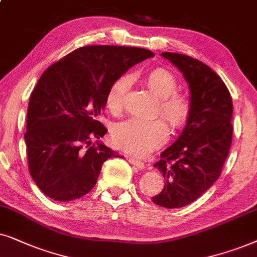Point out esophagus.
Listing matches in <instances>:
<instances>
[{"mask_svg":"<svg viewBox=\"0 0 257 257\" xmlns=\"http://www.w3.org/2000/svg\"><path fill=\"white\" fill-rule=\"evenodd\" d=\"M126 159H128L129 162L133 163V164H134V166L138 167V168H140V169H143V168H145V162H142L141 160L135 159L134 156H126Z\"/></svg>","mask_w":257,"mask_h":257,"instance_id":"1","label":"esophagus"}]
</instances>
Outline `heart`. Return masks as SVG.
I'll return each mask as SVG.
<instances>
[{"mask_svg": "<svg viewBox=\"0 0 257 257\" xmlns=\"http://www.w3.org/2000/svg\"><path fill=\"white\" fill-rule=\"evenodd\" d=\"M148 87L160 96L157 114L162 115L173 131H179L190 118V97L177 90V80L172 71L156 68L146 76ZM131 84V76L122 75L112 82L105 95V104L112 112L121 110L124 105L125 94ZM169 129L161 118H142L132 116L115 123L111 138L115 146L135 155H147L166 143Z\"/></svg>", "mask_w": 257, "mask_h": 257, "instance_id": "b5f03b06", "label": "heart"}]
</instances>
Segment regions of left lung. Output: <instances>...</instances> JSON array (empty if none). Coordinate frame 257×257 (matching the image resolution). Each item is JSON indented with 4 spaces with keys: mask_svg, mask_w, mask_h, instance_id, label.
Listing matches in <instances>:
<instances>
[{
    "mask_svg": "<svg viewBox=\"0 0 257 257\" xmlns=\"http://www.w3.org/2000/svg\"><path fill=\"white\" fill-rule=\"evenodd\" d=\"M182 71L190 88V118L180 138L154 164L164 188L152 201L181 208L197 200L221 175L232 139V101L227 85L207 64L177 53H162Z\"/></svg>",
    "mask_w": 257,
    "mask_h": 257,
    "instance_id": "left-lung-1",
    "label": "left lung"
}]
</instances>
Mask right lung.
<instances>
[{"label": "right lung", "instance_id": "obj_1", "mask_svg": "<svg viewBox=\"0 0 257 257\" xmlns=\"http://www.w3.org/2000/svg\"><path fill=\"white\" fill-rule=\"evenodd\" d=\"M153 56L143 48L85 46L42 74L30 95L25 140L29 173L44 195L64 202L84 196L104 161L122 157L91 145L107 133L97 117L112 82Z\"/></svg>", "mask_w": 257, "mask_h": 257}]
</instances>
